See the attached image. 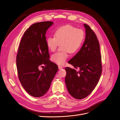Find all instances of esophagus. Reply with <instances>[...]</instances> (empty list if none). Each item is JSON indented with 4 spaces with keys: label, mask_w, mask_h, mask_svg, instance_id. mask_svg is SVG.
<instances>
[{
    "label": "esophagus",
    "mask_w": 120,
    "mask_h": 120,
    "mask_svg": "<svg viewBox=\"0 0 120 120\" xmlns=\"http://www.w3.org/2000/svg\"><path fill=\"white\" fill-rule=\"evenodd\" d=\"M58 68H59V69H63V67L62 66H58Z\"/></svg>",
    "instance_id": "obj_1"
}]
</instances>
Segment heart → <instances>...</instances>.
Segmentation results:
<instances>
[{"mask_svg":"<svg viewBox=\"0 0 120 120\" xmlns=\"http://www.w3.org/2000/svg\"><path fill=\"white\" fill-rule=\"evenodd\" d=\"M55 37L49 36L46 39L47 46L49 50L55 51L61 44L62 51L53 54L51 60L55 63L62 65L68 58V52H77L82 45L85 39L84 31L81 29L67 25L58 28L55 32Z\"/></svg>","mask_w":120,"mask_h":120,"instance_id":"heart-1","label":"heart"}]
</instances>
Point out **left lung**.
Masks as SVG:
<instances>
[{"label": "left lung", "mask_w": 120, "mask_h": 120, "mask_svg": "<svg viewBox=\"0 0 120 120\" xmlns=\"http://www.w3.org/2000/svg\"><path fill=\"white\" fill-rule=\"evenodd\" d=\"M84 26L86 33L84 42L79 52L68 62L79 70L65 68L67 90L78 100L86 98L94 90L102 72L100 47L97 36L88 25L84 24Z\"/></svg>", "instance_id": "obj_1"}]
</instances>
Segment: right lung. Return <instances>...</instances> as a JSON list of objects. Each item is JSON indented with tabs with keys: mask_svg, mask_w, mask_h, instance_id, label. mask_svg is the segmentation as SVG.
Instances as JSON below:
<instances>
[{
	"mask_svg": "<svg viewBox=\"0 0 120 120\" xmlns=\"http://www.w3.org/2000/svg\"><path fill=\"white\" fill-rule=\"evenodd\" d=\"M53 24L43 22L33 24L24 33L16 56L18 76L22 87L34 97L45 94L58 69L50 60L46 33ZM45 65L42 71L39 68Z\"/></svg>",
	"mask_w": 120,
	"mask_h": 120,
	"instance_id": "right-lung-1",
	"label": "right lung"
}]
</instances>
